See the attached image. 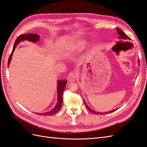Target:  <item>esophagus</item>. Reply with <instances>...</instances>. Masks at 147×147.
Here are the masks:
<instances>
[{
    "mask_svg": "<svg viewBox=\"0 0 147 147\" xmlns=\"http://www.w3.org/2000/svg\"><path fill=\"white\" fill-rule=\"evenodd\" d=\"M75 79H76V75H75L73 72H70L68 75L67 78V81H68L69 83L75 82Z\"/></svg>",
    "mask_w": 147,
    "mask_h": 147,
    "instance_id": "esophagus-1",
    "label": "esophagus"
}]
</instances>
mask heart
Masks as SVG:
<instances>
[{
    "label": "heart",
    "mask_w": 147,
    "mask_h": 147,
    "mask_svg": "<svg viewBox=\"0 0 147 147\" xmlns=\"http://www.w3.org/2000/svg\"><path fill=\"white\" fill-rule=\"evenodd\" d=\"M86 45V42L83 40H79L75 43L74 45L71 47L70 50L72 52L75 51H80L83 50Z\"/></svg>",
    "instance_id": "heart-1"
}]
</instances>
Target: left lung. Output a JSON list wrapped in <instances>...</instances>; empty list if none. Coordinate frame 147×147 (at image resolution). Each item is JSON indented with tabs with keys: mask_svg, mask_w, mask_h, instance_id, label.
I'll return each instance as SVG.
<instances>
[{
	"mask_svg": "<svg viewBox=\"0 0 147 147\" xmlns=\"http://www.w3.org/2000/svg\"><path fill=\"white\" fill-rule=\"evenodd\" d=\"M117 32H118V34H119V38L120 40H131L130 37H129L127 36V35L125 33H124V32H123V31H122L121 29H119V28H117ZM84 104H85V105H86V108L88 109V110H89V111H90V112H91L92 113H94V114H105V113H112V112H114V111H115V110H117V109H115V110H113V111H110V112H107V113H99V112H95V111H94V110H92V109H91L90 107H88V106L86 105V104H85V102H84Z\"/></svg>",
	"mask_w": 147,
	"mask_h": 147,
	"instance_id": "left-lung-1",
	"label": "left lung"
}]
</instances>
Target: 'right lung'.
<instances>
[{
	"label": "right lung",
	"mask_w": 147,
	"mask_h": 147,
	"mask_svg": "<svg viewBox=\"0 0 147 147\" xmlns=\"http://www.w3.org/2000/svg\"><path fill=\"white\" fill-rule=\"evenodd\" d=\"M25 40H27L29 42H36L39 40V35L35 34H21L18 37H17V38L16 39V40L15 42L14 46H13L10 56H9V58H8V65H10L13 53L15 50V48L17 47V45L21 41H24ZM66 84H67V80H59L58 82H57V97H58V98H57V103L55 106V107L53 109H52L51 111H49L48 112L44 113H36V114L41 115L42 116L43 115H47V116H48V115H54L58 112V111L61 109L62 103H63V94L66 86Z\"/></svg>",
	"instance_id": "1"
}]
</instances>
